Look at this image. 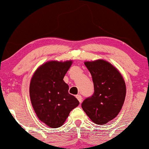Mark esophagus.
<instances>
[{"mask_svg":"<svg viewBox=\"0 0 149 149\" xmlns=\"http://www.w3.org/2000/svg\"><path fill=\"white\" fill-rule=\"evenodd\" d=\"M76 97H77V100H78V101H79V102H80V103H81V102H82V97H81V95H77Z\"/></svg>","mask_w":149,"mask_h":149,"instance_id":"obj_1","label":"esophagus"}]
</instances>
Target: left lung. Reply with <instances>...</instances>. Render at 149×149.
Instances as JSON below:
<instances>
[{"mask_svg": "<svg viewBox=\"0 0 149 149\" xmlns=\"http://www.w3.org/2000/svg\"><path fill=\"white\" fill-rule=\"evenodd\" d=\"M94 83V92L81 103L94 123L102 125L114 119L124 104L126 84L121 73L105 60L85 62Z\"/></svg>", "mask_w": 149, "mask_h": 149, "instance_id": "8db88e82", "label": "left lung"}]
</instances>
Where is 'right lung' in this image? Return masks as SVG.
<instances>
[{
	"label": "right lung",
	"instance_id": "1",
	"mask_svg": "<svg viewBox=\"0 0 149 149\" xmlns=\"http://www.w3.org/2000/svg\"><path fill=\"white\" fill-rule=\"evenodd\" d=\"M72 62L49 61L41 65L30 84L32 105L38 119L51 128L61 126L79 101L69 94L63 80Z\"/></svg>",
	"mask_w": 149,
	"mask_h": 149
}]
</instances>
